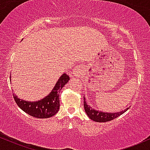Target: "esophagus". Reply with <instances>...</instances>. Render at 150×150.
Instances as JSON below:
<instances>
[{
	"label": "esophagus",
	"mask_w": 150,
	"mask_h": 150,
	"mask_svg": "<svg viewBox=\"0 0 150 150\" xmlns=\"http://www.w3.org/2000/svg\"><path fill=\"white\" fill-rule=\"evenodd\" d=\"M82 68L81 66H77V68H75V69L73 70V75L75 77H78L82 74Z\"/></svg>",
	"instance_id": "obj_1"
}]
</instances>
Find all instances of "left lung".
Returning <instances> with one entry per match:
<instances>
[{
  "mask_svg": "<svg viewBox=\"0 0 150 150\" xmlns=\"http://www.w3.org/2000/svg\"><path fill=\"white\" fill-rule=\"evenodd\" d=\"M84 107H85V112L87 115L90 119L94 120L96 122H100V123H103V122H107L112 120L117 117L120 116V115L123 114L125 113L129 108H125L123 111H119V112L116 113H108V112H103V111H99L98 110L94 109L92 107H91L89 105L87 104L85 100V98L84 97Z\"/></svg>",
  "mask_w": 150,
  "mask_h": 150,
  "instance_id": "left-lung-1",
  "label": "left lung"
}]
</instances>
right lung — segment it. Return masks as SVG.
<instances>
[{"instance_id": "add662e5", "label": "right lung", "mask_w": 150, "mask_h": 150, "mask_svg": "<svg viewBox=\"0 0 150 150\" xmlns=\"http://www.w3.org/2000/svg\"><path fill=\"white\" fill-rule=\"evenodd\" d=\"M69 80V76L63 73L49 95L37 101H27L20 99L15 94H13V97L19 107L31 116L38 118H50L54 116L59 110L60 91Z\"/></svg>"}]
</instances>
